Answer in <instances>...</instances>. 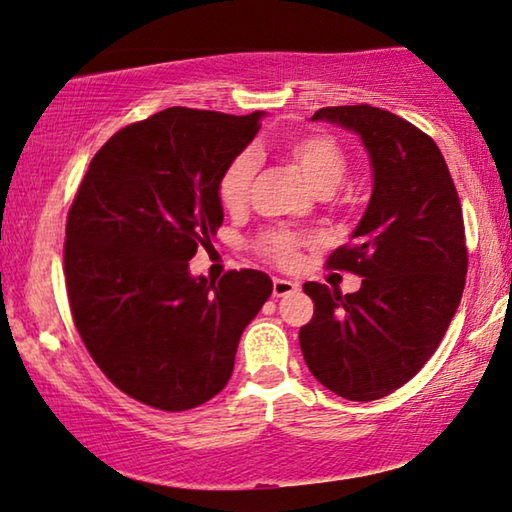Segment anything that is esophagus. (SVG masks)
Instances as JSON below:
<instances>
[{"mask_svg":"<svg viewBox=\"0 0 512 512\" xmlns=\"http://www.w3.org/2000/svg\"><path fill=\"white\" fill-rule=\"evenodd\" d=\"M296 289H298V285H296V282H291V280H282V278H275L273 280V296L275 298L287 296V294H291V291H296Z\"/></svg>","mask_w":512,"mask_h":512,"instance_id":"esophagus-1","label":"esophagus"}]
</instances>
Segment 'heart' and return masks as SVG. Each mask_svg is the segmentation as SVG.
<instances>
[{"label":"heart","mask_w":512,"mask_h":512,"mask_svg":"<svg viewBox=\"0 0 512 512\" xmlns=\"http://www.w3.org/2000/svg\"><path fill=\"white\" fill-rule=\"evenodd\" d=\"M282 154L294 166L303 180L316 193L335 191L346 173V152L332 136L321 132L298 134L282 145ZM255 180V157L250 152H241L223 168L218 180V200L227 212H239L246 207ZM305 237L287 230H271L259 239V250L275 264L289 266L298 259L300 248L307 246Z\"/></svg>","instance_id":"1"}]
</instances>
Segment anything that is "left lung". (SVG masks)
<instances>
[{"instance_id": "obj_1", "label": "left lung", "mask_w": 512, "mask_h": 512, "mask_svg": "<svg viewBox=\"0 0 512 512\" xmlns=\"http://www.w3.org/2000/svg\"><path fill=\"white\" fill-rule=\"evenodd\" d=\"M369 152L373 191L348 246L328 266L358 273L342 296L305 282L314 316L300 328L307 369L348 401H376L408 383L440 346L467 275L465 223L451 173L431 136L369 104L319 109Z\"/></svg>"}]
</instances>
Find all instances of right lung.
Wrapping results in <instances>:
<instances>
[{
	"label": "right lung",
	"mask_w": 512,
	"mask_h": 512,
	"mask_svg": "<svg viewBox=\"0 0 512 512\" xmlns=\"http://www.w3.org/2000/svg\"><path fill=\"white\" fill-rule=\"evenodd\" d=\"M264 113L170 107L111 136L66 223V287L79 337L120 392L180 412L221 392L243 328L273 282L255 269L191 275L223 223L218 180Z\"/></svg>",
	"instance_id": "add662e5"
}]
</instances>
